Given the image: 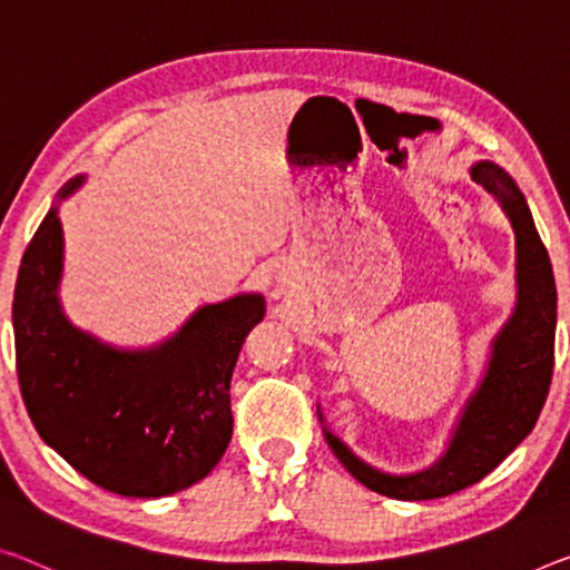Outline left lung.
I'll return each mask as SVG.
<instances>
[{
    "label": "left lung",
    "mask_w": 570,
    "mask_h": 570,
    "mask_svg": "<svg viewBox=\"0 0 570 570\" xmlns=\"http://www.w3.org/2000/svg\"><path fill=\"white\" fill-rule=\"evenodd\" d=\"M471 178L499 198L518 236V308L494 341L484 382L469 400L449 451L423 474L387 476L326 431L331 451L348 474L376 494L405 502L456 494L497 469L535 428L553 380L558 295L546 244L510 175L492 163H476Z\"/></svg>",
    "instance_id": "left-lung-1"
}]
</instances>
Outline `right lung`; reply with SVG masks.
<instances>
[{
    "instance_id": "right-lung-1",
    "label": "right lung",
    "mask_w": 570,
    "mask_h": 570,
    "mask_svg": "<svg viewBox=\"0 0 570 570\" xmlns=\"http://www.w3.org/2000/svg\"><path fill=\"white\" fill-rule=\"evenodd\" d=\"M60 259L63 234L50 208L22 255L12 303L17 380L32 425L107 492L165 497L196 484L232 441V372L265 301L206 305L160 348L114 352L60 313Z\"/></svg>"
}]
</instances>
